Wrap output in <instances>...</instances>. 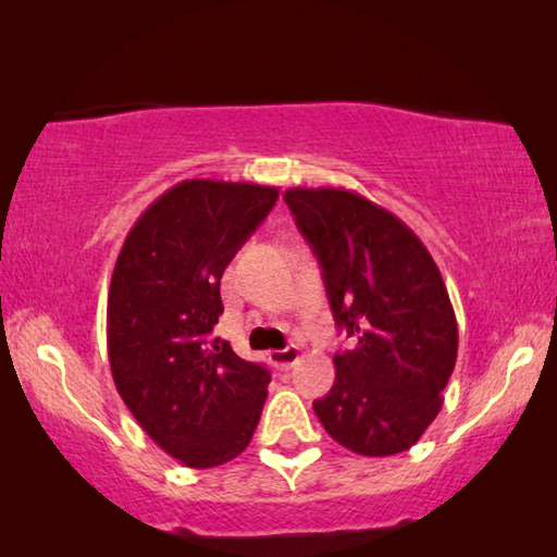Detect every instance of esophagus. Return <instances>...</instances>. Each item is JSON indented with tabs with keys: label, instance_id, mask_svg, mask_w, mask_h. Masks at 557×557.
Listing matches in <instances>:
<instances>
[{
	"label": "esophagus",
	"instance_id": "34e87169",
	"mask_svg": "<svg viewBox=\"0 0 557 557\" xmlns=\"http://www.w3.org/2000/svg\"><path fill=\"white\" fill-rule=\"evenodd\" d=\"M297 358H299L297 346H287V348H277V351H270V361H272V366H277L280 371L292 369Z\"/></svg>",
	"mask_w": 557,
	"mask_h": 557
}]
</instances>
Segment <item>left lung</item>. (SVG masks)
I'll use <instances>...</instances> for the list:
<instances>
[{
	"label": "left lung",
	"instance_id": "left-lung-1",
	"mask_svg": "<svg viewBox=\"0 0 557 557\" xmlns=\"http://www.w3.org/2000/svg\"><path fill=\"white\" fill-rule=\"evenodd\" d=\"M299 233L322 265L336 326V381L314 403L338 445L363 457L410 449L442 408L457 361V319L440 268L398 215L346 188H287Z\"/></svg>",
	"mask_w": 557,
	"mask_h": 557
}]
</instances>
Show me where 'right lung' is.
<instances>
[{
  "label": "right lung",
  "instance_id": "add662e5",
  "mask_svg": "<svg viewBox=\"0 0 557 557\" xmlns=\"http://www.w3.org/2000/svg\"><path fill=\"white\" fill-rule=\"evenodd\" d=\"M275 186L186 178L132 225L112 270L108 356L120 398L166 455L219 467L250 445L270 373L211 338L221 277Z\"/></svg>",
  "mask_w": 557,
  "mask_h": 557
}]
</instances>
